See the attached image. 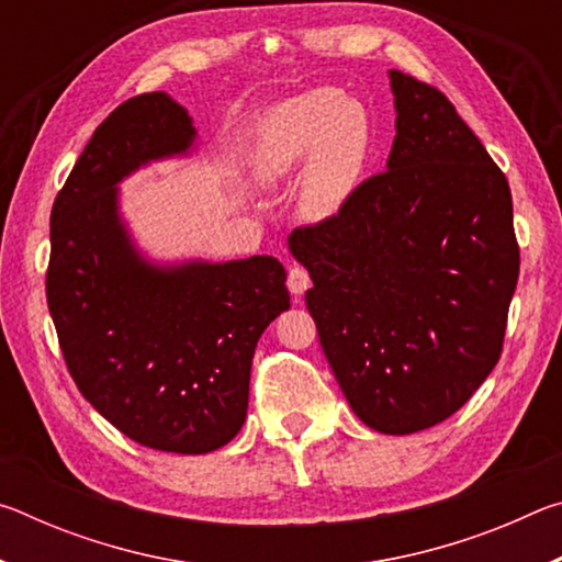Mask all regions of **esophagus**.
I'll return each instance as SVG.
<instances>
[{
	"instance_id": "34e87169",
	"label": "esophagus",
	"mask_w": 562,
	"mask_h": 562,
	"mask_svg": "<svg viewBox=\"0 0 562 562\" xmlns=\"http://www.w3.org/2000/svg\"><path fill=\"white\" fill-rule=\"evenodd\" d=\"M312 284L310 280V272L302 268V265H290V272H288V288L294 294V297H302L307 288Z\"/></svg>"
}]
</instances>
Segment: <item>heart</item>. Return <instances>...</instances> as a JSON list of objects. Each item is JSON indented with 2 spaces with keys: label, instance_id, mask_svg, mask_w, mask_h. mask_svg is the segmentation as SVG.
Returning a JSON list of instances; mask_svg holds the SVG:
<instances>
[{
  "label": "heart",
  "instance_id": "b5f03b06",
  "mask_svg": "<svg viewBox=\"0 0 562 562\" xmlns=\"http://www.w3.org/2000/svg\"><path fill=\"white\" fill-rule=\"evenodd\" d=\"M372 131L364 109L329 87L310 89L265 116L252 166L265 186H278L304 166L297 205L310 221H331L355 195Z\"/></svg>",
  "mask_w": 562,
  "mask_h": 562
}]
</instances>
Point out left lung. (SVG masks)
<instances>
[{"label":"left lung","instance_id":"8db88e82","mask_svg":"<svg viewBox=\"0 0 562 562\" xmlns=\"http://www.w3.org/2000/svg\"><path fill=\"white\" fill-rule=\"evenodd\" d=\"M389 79L386 170L288 243L351 412L404 436L459 412L498 364L520 252L508 180L453 103L408 74Z\"/></svg>","mask_w":562,"mask_h":562}]
</instances>
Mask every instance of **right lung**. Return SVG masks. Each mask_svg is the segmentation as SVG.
Wrapping results in <instances>:
<instances>
[{
	"label": "right lung",
	"mask_w": 562,
	"mask_h": 562,
	"mask_svg": "<svg viewBox=\"0 0 562 562\" xmlns=\"http://www.w3.org/2000/svg\"><path fill=\"white\" fill-rule=\"evenodd\" d=\"M195 144L164 91L123 101L93 131L52 207L46 302L83 398L140 446L207 453L243 429L258 339L290 307L270 255L156 265L119 213V183Z\"/></svg>",
	"instance_id": "right-lung-1"
}]
</instances>
